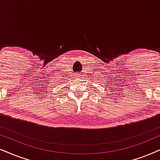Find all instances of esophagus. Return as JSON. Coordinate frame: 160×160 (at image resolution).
<instances>
[{"label": "esophagus", "mask_w": 160, "mask_h": 160, "mask_svg": "<svg viewBox=\"0 0 160 160\" xmlns=\"http://www.w3.org/2000/svg\"><path fill=\"white\" fill-rule=\"evenodd\" d=\"M77 75H78V76H77V77H79V78H82V75H81V74H77Z\"/></svg>", "instance_id": "1"}]
</instances>
